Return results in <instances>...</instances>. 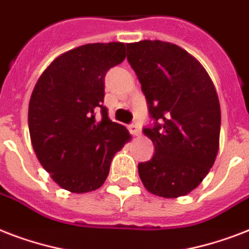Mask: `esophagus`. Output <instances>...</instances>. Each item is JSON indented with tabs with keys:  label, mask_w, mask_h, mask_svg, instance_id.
Wrapping results in <instances>:
<instances>
[{
	"label": "esophagus",
	"mask_w": 249,
	"mask_h": 249,
	"mask_svg": "<svg viewBox=\"0 0 249 249\" xmlns=\"http://www.w3.org/2000/svg\"><path fill=\"white\" fill-rule=\"evenodd\" d=\"M129 132L132 133L133 136H141V128L140 125L137 124V123H134V124H132L130 126H129Z\"/></svg>",
	"instance_id": "obj_1"
}]
</instances>
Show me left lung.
Listing matches in <instances>:
<instances>
[{"instance_id": "obj_1", "label": "left lung", "mask_w": 249, "mask_h": 249, "mask_svg": "<svg viewBox=\"0 0 249 249\" xmlns=\"http://www.w3.org/2000/svg\"><path fill=\"white\" fill-rule=\"evenodd\" d=\"M126 49L155 120L143 129L155 154L138 164L141 181L158 196L187 195L208 174L220 147L214 85L204 67L177 45L144 40L126 44Z\"/></svg>"}]
</instances>
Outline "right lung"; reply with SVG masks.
I'll return each mask as SVG.
<instances>
[{
    "label": "right lung",
    "instance_id": "obj_1",
    "mask_svg": "<svg viewBox=\"0 0 249 249\" xmlns=\"http://www.w3.org/2000/svg\"><path fill=\"white\" fill-rule=\"evenodd\" d=\"M124 59L123 42L83 45L53 60L35 85L28 108L31 142L62 189L76 194L99 189L115 154L130 140L103 106L106 73Z\"/></svg>",
    "mask_w": 249,
    "mask_h": 249
}]
</instances>
